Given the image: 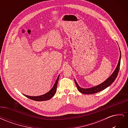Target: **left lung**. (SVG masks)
Returning a JSON list of instances; mask_svg holds the SVG:
<instances>
[{"mask_svg": "<svg viewBox=\"0 0 128 128\" xmlns=\"http://www.w3.org/2000/svg\"><path fill=\"white\" fill-rule=\"evenodd\" d=\"M121 52H120V56L119 60L118 62V64L117 65L116 67L115 70L114 71L113 74H112L108 77L105 81H104V82L100 84L99 85H98V86L92 87V88H80L78 86L77 82L75 80H74L76 86L77 88H78V90L80 92L82 93V94H96V93L99 92L100 91L104 90V88H106L107 87L110 86V85L114 82V81L115 80L116 78L118 76V73L119 72V69H120V62H121Z\"/></svg>", "mask_w": 128, "mask_h": 128, "instance_id": "obj_1", "label": "left lung"}]
</instances>
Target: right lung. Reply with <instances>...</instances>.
I'll return each mask as SVG.
<instances>
[{"instance_id": "1", "label": "right lung", "mask_w": 128, "mask_h": 128, "mask_svg": "<svg viewBox=\"0 0 128 128\" xmlns=\"http://www.w3.org/2000/svg\"><path fill=\"white\" fill-rule=\"evenodd\" d=\"M59 76L60 75L58 76L56 82L54 84L53 88H51V90H50L48 92L46 93V94L41 96H29L26 94H24V95L27 98H28L30 99H32L33 100H34V101H37V102L46 101V100H48L50 99L51 98H52L54 96V94L56 93L57 85H58V80H59Z\"/></svg>"}]
</instances>
